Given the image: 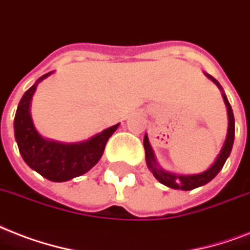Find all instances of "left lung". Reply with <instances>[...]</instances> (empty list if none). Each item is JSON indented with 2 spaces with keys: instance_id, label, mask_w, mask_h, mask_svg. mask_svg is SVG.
Instances as JSON below:
<instances>
[{
  "instance_id": "left-lung-1",
  "label": "left lung",
  "mask_w": 250,
  "mask_h": 250,
  "mask_svg": "<svg viewBox=\"0 0 250 250\" xmlns=\"http://www.w3.org/2000/svg\"><path fill=\"white\" fill-rule=\"evenodd\" d=\"M208 78L211 79L212 82L215 83L216 86L219 87L222 90V86L219 84V82L216 81L214 77H211L210 74H208ZM224 103L227 105V113H228V131H227V138L224 141L223 148L220 150L219 155L216 158V160L214 162L211 167L206 169L202 173H198V175H176V173H171V172L164 171L163 168H160L156 163L155 155H154V151H152L151 145L148 142V137L147 134L145 135V139H143V146H145V154H146V163L147 167L150 168V171L152 172V175L155 176V179L162 183L163 185L168 188H172V189H181V190H191V189H195V188L202 187V185H206L208 183H210L214 177H215L218 173L220 172V169L223 168L226 160L231 154L232 146H233V139H235V119H233V112H232V108L228 103V99L226 96V94H223Z\"/></svg>"
}]
</instances>
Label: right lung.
<instances>
[{
    "label": "right lung",
    "mask_w": 250,
    "mask_h": 250,
    "mask_svg": "<svg viewBox=\"0 0 250 250\" xmlns=\"http://www.w3.org/2000/svg\"><path fill=\"white\" fill-rule=\"evenodd\" d=\"M46 73L24 92L17 108L14 119L15 139L23 160L45 179L62 183L86 173L98 163L104 148L120 124L78 143H61L42 138L35 129L30 115V104L36 86L49 77Z\"/></svg>",
    "instance_id": "add662e5"
}]
</instances>
